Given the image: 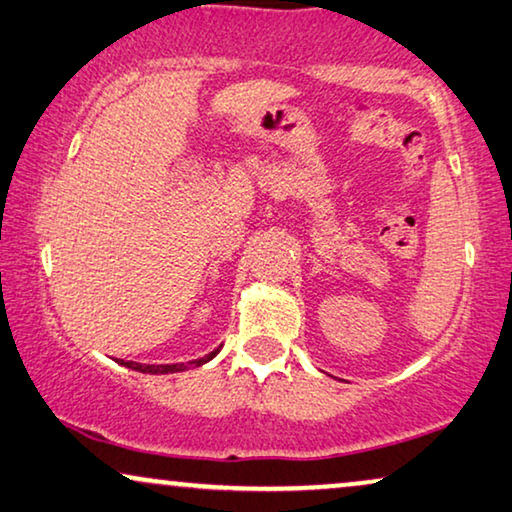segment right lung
Returning <instances> with one entry per match:
<instances>
[{
  "label": "right lung",
  "instance_id": "right-lung-1",
  "mask_svg": "<svg viewBox=\"0 0 512 512\" xmlns=\"http://www.w3.org/2000/svg\"><path fill=\"white\" fill-rule=\"evenodd\" d=\"M218 350H213L211 355L201 357V359H194V362H187V364H139V362H125V359H118V364L127 366V369H134V371H141V373H178V371H185L190 369V366H201L206 362H211V359L218 355Z\"/></svg>",
  "mask_w": 512,
  "mask_h": 512
}]
</instances>
